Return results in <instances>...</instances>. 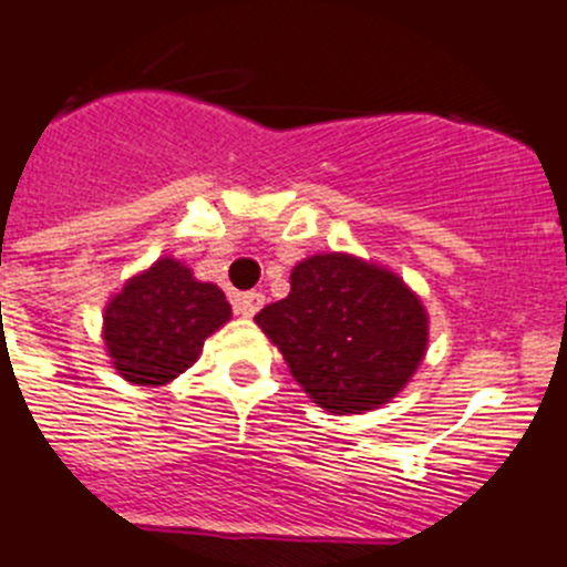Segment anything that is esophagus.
<instances>
[{"instance_id": "34e87169", "label": "esophagus", "mask_w": 567, "mask_h": 567, "mask_svg": "<svg viewBox=\"0 0 567 567\" xmlns=\"http://www.w3.org/2000/svg\"><path fill=\"white\" fill-rule=\"evenodd\" d=\"M233 301H235V310H238V316L251 318V316H255V312L262 307V301H266V296L255 293V290H249V293H238Z\"/></svg>"}]
</instances>
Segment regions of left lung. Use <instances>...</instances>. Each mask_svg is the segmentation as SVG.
Listing matches in <instances>:
<instances>
[{"mask_svg": "<svg viewBox=\"0 0 567 567\" xmlns=\"http://www.w3.org/2000/svg\"><path fill=\"white\" fill-rule=\"evenodd\" d=\"M255 321L305 393L334 415L388 404L430 343V316L401 277L343 251L301 260L290 293Z\"/></svg>", "mask_w": 567, "mask_h": 567, "instance_id": "obj_1", "label": "left lung"}]
</instances>
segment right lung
<instances>
[{
    "mask_svg": "<svg viewBox=\"0 0 567 567\" xmlns=\"http://www.w3.org/2000/svg\"><path fill=\"white\" fill-rule=\"evenodd\" d=\"M229 316L233 307L218 285L199 282L188 266L161 257L107 301L102 340L126 382L157 388L188 371Z\"/></svg>",
    "mask_w": 567,
    "mask_h": 567,
    "instance_id": "1",
    "label": "right lung"
}]
</instances>
